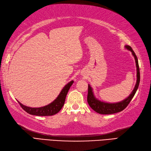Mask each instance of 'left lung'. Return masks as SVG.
<instances>
[{
    "label": "left lung",
    "mask_w": 151,
    "mask_h": 151,
    "mask_svg": "<svg viewBox=\"0 0 151 151\" xmlns=\"http://www.w3.org/2000/svg\"><path fill=\"white\" fill-rule=\"evenodd\" d=\"M125 48L132 52V54L135 59L136 71H137V75H136L137 80H136V85L134 86V88L133 89L132 92H131V93H130V94L127 97L126 99L118 103H110L101 101H100V100L97 99L95 97L94 94H93L92 88L88 84L87 101H88V103L90 105V106L91 107L94 111H96V112H98L99 114H115V113L122 111L123 110L125 109L126 107L128 106L129 103L133 98V97L134 96L138 88L139 81H140V73H139V68L138 58H137V56L135 54L134 52L133 51V50L130 46L127 45L125 46Z\"/></svg>",
    "instance_id": "left-lung-1"
}]
</instances>
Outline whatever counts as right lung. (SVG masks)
<instances>
[{"label": "right lung", "mask_w": 151, "mask_h": 151, "mask_svg": "<svg viewBox=\"0 0 151 151\" xmlns=\"http://www.w3.org/2000/svg\"><path fill=\"white\" fill-rule=\"evenodd\" d=\"M73 83V81H71L68 84H66L65 87H63L59 96L57 97V98L54 101L46 106L39 107V108H32V107L23 105L19 101L18 102L22 109H24L26 112H28L29 114L39 116H53L59 112L63 108L65 104L67 93H68L70 86L72 85Z\"/></svg>", "instance_id": "1"}]
</instances>
